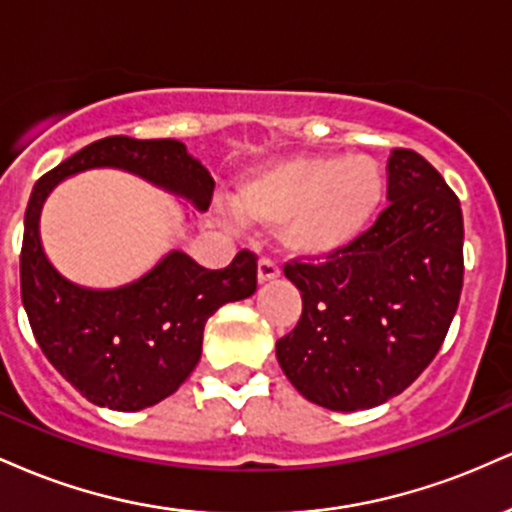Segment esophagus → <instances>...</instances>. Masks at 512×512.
<instances>
[{"instance_id": "obj_1", "label": "esophagus", "mask_w": 512, "mask_h": 512, "mask_svg": "<svg viewBox=\"0 0 512 512\" xmlns=\"http://www.w3.org/2000/svg\"><path fill=\"white\" fill-rule=\"evenodd\" d=\"M276 276H279V267L272 260H267V257H262L260 262H257V281L260 284H267V281H274Z\"/></svg>"}]
</instances>
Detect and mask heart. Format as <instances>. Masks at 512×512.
Segmentation results:
<instances>
[{
    "mask_svg": "<svg viewBox=\"0 0 512 512\" xmlns=\"http://www.w3.org/2000/svg\"><path fill=\"white\" fill-rule=\"evenodd\" d=\"M385 195L370 156L305 154L252 170L233 190V214L248 226L276 228L291 255H337L366 233Z\"/></svg>",
    "mask_w": 512,
    "mask_h": 512,
    "instance_id": "b5f03b06",
    "label": "heart"
}]
</instances>
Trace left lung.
Listing matches in <instances>:
<instances>
[{
  "label": "left lung",
  "instance_id": "8db88e82",
  "mask_svg": "<svg viewBox=\"0 0 512 512\" xmlns=\"http://www.w3.org/2000/svg\"><path fill=\"white\" fill-rule=\"evenodd\" d=\"M387 199L354 245L284 267L303 313L276 342V358L308 402L332 411L378 407L407 390L436 358L460 303V199L411 149L387 161Z\"/></svg>",
  "mask_w": 512,
  "mask_h": 512
}]
</instances>
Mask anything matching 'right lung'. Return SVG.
Returning a JSON list of instances; mask_svg holds the SVG:
<instances>
[{"label":"right lung","mask_w":512,"mask_h":512,"mask_svg":"<svg viewBox=\"0 0 512 512\" xmlns=\"http://www.w3.org/2000/svg\"><path fill=\"white\" fill-rule=\"evenodd\" d=\"M120 168L209 209L214 180L178 139L105 137L35 182L23 221L21 298L43 354L88 402L139 411L173 395L202 356L204 325L221 305L257 289V257L240 250L226 269H204L173 250L120 289H84L52 267L40 245V209L64 178Z\"/></svg>","instance_id":"add662e5"}]
</instances>
